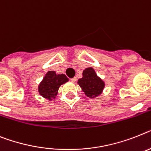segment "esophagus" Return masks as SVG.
Instances as JSON below:
<instances>
[{
	"label": "esophagus",
	"mask_w": 151,
	"mask_h": 151,
	"mask_svg": "<svg viewBox=\"0 0 151 151\" xmlns=\"http://www.w3.org/2000/svg\"><path fill=\"white\" fill-rule=\"evenodd\" d=\"M70 81H71V82L74 83V82H75L76 81H77V78H75V77H74V78H71V79H70Z\"/></svg>",
	"instance_id": "34e87169"
}]
</instances>
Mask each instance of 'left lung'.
Wrapping results in <instances>:
<instances>
[{
  "label": "left lung",
  "instance_id": "obj_1",
  "mask_svg": "<svg viewBox=\"0 0 151 151\" xmlns=\"http://www.w3.org/2000/svg\"><path fill=\"white\" fill-rule=\"evenodd\" d=\"M81 78L78 81L84 94L89 98H96L103 93L105 82L97 75L93 68H87L83 71Z\"/></svg>",
  "mask_w": 151,
  "mask_h": 151
}]
</instances>
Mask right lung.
Returning a JSON list of instances; mask_svg holds the SVG:
<instances>
[{"mask_svg": "<svg viewBox=\"0 0 151 151\" xmlns=\"http://www.w3.org/2000/svg\"><path fill=\"white\" fill-rule=\"evenodd\" d=\"M68 81L69 79L64 73H57L54 70H49L38 84L39 94L47 101H53L56 98L59 87Z\"/></svg>", "mask_w": 151, "mask_h": 151, "instance_id": "1", "label": "right lung"}]
</instances>
